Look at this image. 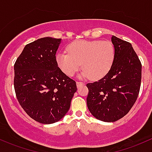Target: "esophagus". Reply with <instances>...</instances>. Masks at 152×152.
Masks as SVG:
<instances>
[{"label": "esophagus", "instance_id": "1", "mask_svg": "<svg viewBox=\"0 0 152 152\" xmlns=\"http://www.w3.org/2000/svg\"><path fill=\"white\" fill-rule=\"evenodd\" d=\"M84 84H85L84 83L81 82V81H76V85H77V87L78 88L80 87V86H83V85H84Z\"/></svg>", "mask_w": 152, "mask_h": 152}]
</instances>
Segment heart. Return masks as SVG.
Instances as JSON below:
<instances>
[{
	"label": "heart",
	"instance_id": "obj_1",
	"mask_svg": "<svg viewBox=\"0 0 152 152\" xmlns=\"http://www.w3.org/2000/svg\"><path fill=\"white\" fill-rule=\"evenodd\" d=\"M68 53H58L56 63L63 73L72 76L81 67V78L99 80L107 74L115 60V48L110 41L77 40L67 47Z\"/></svg>",
	"mask_w": 152,
	"mask_h": 152
}]
</instances>
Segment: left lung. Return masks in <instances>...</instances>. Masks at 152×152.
Returning <instances> with one entry per match:
<instances>
[{
  "mask_svg": "<svg viewBox=\"0 0 152 152\" xmlns=\"http://www.w3.org/2000/svg\"><path fill=\"white\" fill-rule=\"evenodd\" d=\"M115 60L111 69L99 81L86 84L88 109L94 118L115 122L130 111L139 93L141 63L128 42L113 36Z\"/></svg>",
  "mask_w": 152,
  "mask_h": 152,
  "instance_id": "8db88e82",
  "label": "left lung"
}]
</instances>
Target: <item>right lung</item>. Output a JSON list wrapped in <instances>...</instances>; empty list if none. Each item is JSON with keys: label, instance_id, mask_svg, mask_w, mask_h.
<instances>
[{"label": "right lung", "instance_id": "add662e5", "mask_svg": "<svg viewBox=\"0 0 152 152\" xmlns=\"http://www.w3.org/2000/svg\"><path fill=\"white\" fill-rule=\"evenodd\" d=\"M61 39L43 37L26 45L14 64V89L20 105L43 124L59 121L77 90L56 63Z\"/></svg>", "mask_w": 152, "mask_h": 152}]
</instances>
